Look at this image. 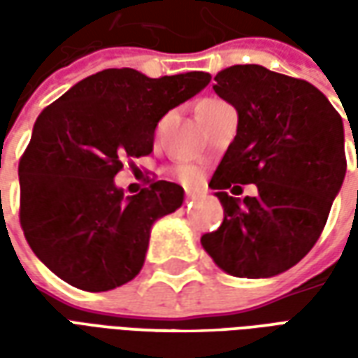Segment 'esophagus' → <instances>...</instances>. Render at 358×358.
Instances as JSON below:
<instances>
[{
    "mask_svg": "<svg viewBox=\"0 0 358 358\" xmlns=\"http://www.w3.org/2000/svg\"><path fill=\"white\" fill-rule=\"evenodd\" d=\"M197 195H199L197 189H186V199H195Z\"/></svg>",
    "mask_w": 358,
    "mask_h": 358,
    "instance_id": "1",
    "label": "esophagus"
}]
</instances>
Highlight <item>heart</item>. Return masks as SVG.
<instances>
[{"mask_svg":"<svg viewBox=\"0 0 358 358\" xmlns=\"http://www.w3.org/2000/svg\"><path fill=\"white\" fill-rule=\"evenodd\" d=\"M205 101H213V99H205ZM174 176L180 178L182 182H187V184H192L195 180H199V171L195 169L194 164H178L176 169H174Z\"/></svg>","mask_w":358,"mask_h":358,"instance_id":"b5f03b06","label":"heart"}]
</instances>
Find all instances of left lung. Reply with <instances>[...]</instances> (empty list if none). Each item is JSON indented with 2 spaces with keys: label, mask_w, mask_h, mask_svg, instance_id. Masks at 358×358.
Wrapping results in <instances>:
<instances>
[{
  "label": "left lung",
  "mask_w": 358,
  "mask_h": 358,
  "mask_svg": "<svg viewBox=\"0 0 358 358\" xmlns=\"http://www.w3.org/2000/svg\"><path fill=\"white\" fill-rule=\"evenodd\" d=\"M213 90L238 110V134L209 182L224 220L203 234V248L232 276H276L326 226L347 171L343 122L313 84L261 65L228 66ZM238 183H255L259 194H225Z\"/></svg>",
  "instance_id": "1"
}]
</instances>
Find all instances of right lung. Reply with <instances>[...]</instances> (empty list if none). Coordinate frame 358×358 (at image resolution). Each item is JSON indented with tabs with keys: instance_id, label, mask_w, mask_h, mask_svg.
Masks as SVG:
<instances>
[{
	"instance_id": "right-lung-1",
	"label": "right lung",
	"mask_w": 358,
	"mask_h": 358,
	"mask_svg": "<svg viewBox=\"0 0 358 358\" xmlns=\"http://www.w3.org/2000/svg\"><path fill=\"white\" fill-rule=\"evenodd\" d=\"M209 82L199 71L149 78L107 69L40 113L19 161L20 228L66 284L107 292L138 276L151 226L178 209L184 189L151 180L124 197L113 178L126 159L132 166V159L149 155L157 122Z\"/></svg>"
}]
</instances>
